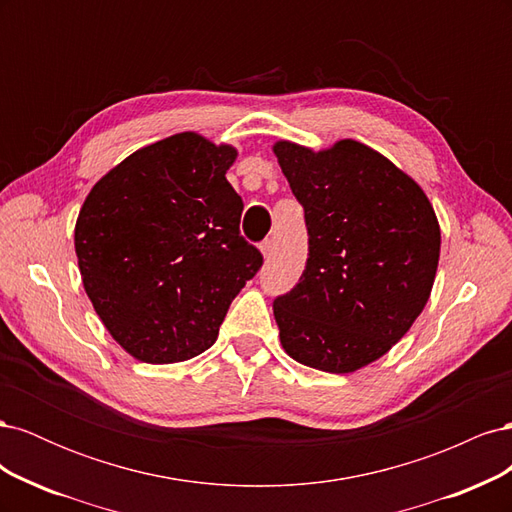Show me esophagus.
Instances as JSON below:
<instances>
[{
    "label": "esophagus",
    "mask_w": 512,
    "mask_h": 512,
    "mask_svg": "<svg viewBox=\"0 0 512 512\" xmlns=\"http://www.w3.org/2000/svg\"><path fill=\"white\" fill-rule=\"evenodd\" d=\"M260 252H262V256L265 258H269L271 254H273V241L271 239H265L260 243Z\"/></svg>",
    "instance_id": "34e87169"
}]
</instances>
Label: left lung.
<instances>
[{"mask_svg":"<svg viewBox=\"0 0 512 512\" xmlns=\"http://www.w3.org/2000/svg\"><path fill=\"white\" fill-rule=\"evenodd\" d=\"M273 153L309 237L299 284L273 301L282 348L307 367L350 374L389 352L427 305L436 211L410 175L352 138L320 151L277 141Z\"/></svg>","mask_w":512,"mask_h":512,"instance_id":"left-lung-1","label":"left lung"}]
</instances>
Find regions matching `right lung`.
<instances>
[{"label":"right lung","instance_id":"right-lung-1","mask_svg":"<svg viewBox=\"0 0 512 512\" xmlns=\"http://www.w3.org/2000/svg\"><path fill=\"white\" fill-rule=\"evenodd\" d=\"M232 145L179 132L134 151L91 188L74 226L87 297L134 359L188 361L213 346L262 267L241 232Z\"/></svg>","mask_w":512,"mask_h":512}]
</instances>
